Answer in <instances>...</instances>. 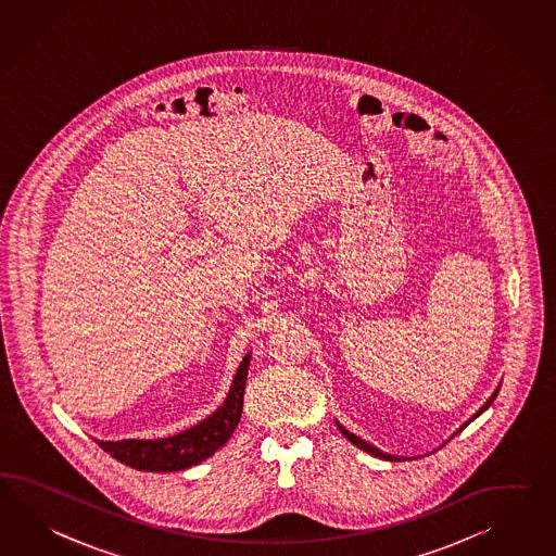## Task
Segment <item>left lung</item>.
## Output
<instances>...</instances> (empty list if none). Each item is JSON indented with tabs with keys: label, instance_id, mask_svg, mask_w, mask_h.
Segmentation results:
<instances>
[{
	"label": "left lung",
	"instance_id": "obj_1",
	"mask_svg": "<svg viewBox=\"0 0 556 556\" xmlns=\"http://www.w3.org/2000/svg\"><path fill=\"white\" fill-rule=\"evenodd\" d=\"M496 395H498V390H496V392L492 393V395H490V400H488L486 404H484V406L480 407V409H478V412H476L475 418H478V416H480V414H482V412H484V409H488V406H490V404H492V402H494V400H496ZM475 418H472V420H475ZM338 426H339V424H338ZM339 430H341V433H343V435H345V438H348V440H350V442H352L353 446H357V447H359V450H364V452H367V454H371V456H378V458H386V460H392V462L400 460V456H392V454H383V452H381V450H378V447L371 446V444H367L366 440H362V438H357V435H355V433L348 432V430H345V428H343V426H339ZM458 432H460V430H458ZM458 432H456V433H458Z\"/></svg>",
	"mask_w": 556,
	"mask_h": 556
}]
</instances>
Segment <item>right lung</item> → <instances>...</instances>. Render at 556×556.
<instances>
[{
    "label": "right lung",
    "mask_w": 556,
    "mask_h": 556,
    "mask_svg": "<svg viewBox=\"0 0 556 556\" xmlns=\"http://www.w3.org/2000/svg\"><path fill=\"white\" fill-rule=\"evenodd\" d=\"M249 364L251 355H244L225 404L201 424L163 440L98 442V446L112 458L144 472H177L203 462L229 440L241 420Z\"/></svg>",
    "instance_id": "add662e5"
}]
</instances>
